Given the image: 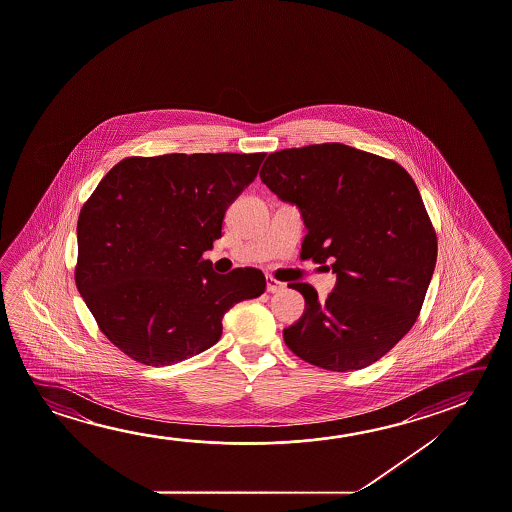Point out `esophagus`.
I'll return each instance as SVG.
<instances>
[{
  "label": "esophagus",
  "instance_id": "34e87169",
  "mask_svg": "<svg viewBox=\"0 0 512 512\" xmlns=\"http://www.w3.org/2000/svg\"><path fill=\"white\" fill-rule=\"evenodd\" d=\"M266 287H268V293H282V291H285V285L273 277L266 278Z\"/></svg>",
  "mask_w": 512,
  "mask_h": 512
}]
</instances>
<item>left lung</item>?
I'll list each match as a JSON object with an SVG mask.
<instances>
[{
  "label": "left lung",
  "mask_w": 512,
  "mask_h": 512,
  "mask_svg": "<svg viewBox=\"0 0 512 512\" xmlns=\"http://www.w3.org/2000/svg\"><path fill=\"white\" fill-rule=\"evenodd\" d=\"M260 180L302 212V259L328 262L337 277L327 300L289 284L305 312L285 328V344L330 371L377 362L418 319L436 268V232L411 175L394 160L325 143L271 153Z\"/></svg>",
  "instance_id": "8db88e82"
}]
</instances>
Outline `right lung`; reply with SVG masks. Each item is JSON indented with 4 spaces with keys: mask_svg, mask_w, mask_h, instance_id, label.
Segmentation results:
<instances>
[{
    "mask_svg": "<svg viewBox=\"0 0 512 512\" xmlns=\"http://www.w3.org/2000/svg\"><path fill=\"white\" fill-rule=\"evenodd\" d=\"M266 153L130 157L78 218L75 282L101 332L130 359L169 366L216 344L235 303L266 291L260 269L212 271L203 253Z\"/></svg>",
    "mask_w": 512,
    "mask_h": 512,
    "instance_id": "add662e5",
    "label": "right lung"
}]
</instances>
